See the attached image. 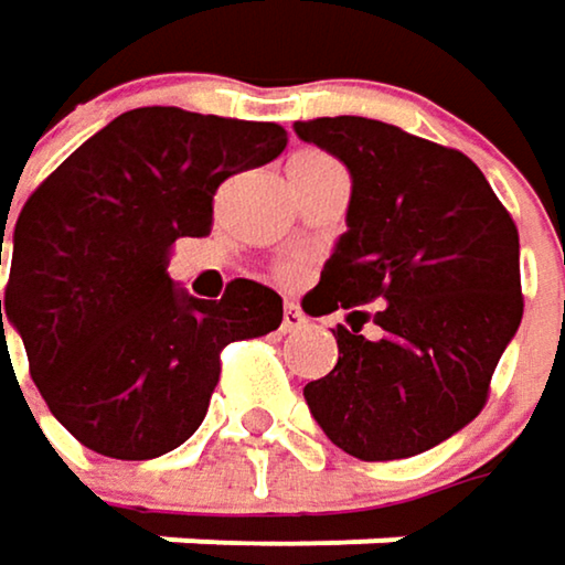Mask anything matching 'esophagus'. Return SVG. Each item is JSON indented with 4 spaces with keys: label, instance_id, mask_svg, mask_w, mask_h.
Instances as JSON below:
<instances>
[{
    "label": "esophagus",
    "instance_id": "esophagus-1",
    "mask_svg": "<svg viewBox=\"0 0 565 565\" xmlns=\"http://www.w3.org/2000/svg\"><path fill=\"white\" fill-rule=\"evenodd\" d=\"M309 326V319L299 312V306L296 302H286L282 306V332H299V329H306Z\"/></svg>",
    "mask_w": 565,
    "mask_h": 565
}]
</instances>
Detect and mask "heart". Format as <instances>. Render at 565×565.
<instances>
[{"mask_svg":"<svg viewBox=\"0 0 565 565\" xmlns=\"http://www.w3.org/2000/svg\"><path fill=\"white\" fill-rule=\"evenodd\" d=\"M282 273H286V276H289V273H292V266H286V269H282Z\"/></svg>","mask_w":565,"mask_h":565,"instance_id":"obj_1","label":"heart"}]
</instances>
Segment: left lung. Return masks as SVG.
I'll return each instance as SVG.
<instances>
[{
  "label": "left lung",
  "instance_id": "left-lung-1",
  "mask_svg": "<svg viewBox=\"0 0 565 565\" xmlns=\"http://www.w3.org/2000/svg\"><path fill=\"white\" fill-rule=\"evenodd\" d=\"M345 163V233L306 292L309 316L352 309L335 369L302 388L326 437L362 460L430 450L473 422L520 329V236L480 167L460 150L372 118L296 121ZM382 301L375 340L354 309Z\"/></svg>",
  "mask_w": 565,
  "mask_h": 565
}]
</instances>
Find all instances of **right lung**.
<instances>
[{"instance_id":"add662e5","label":"right lung","mask_w":565,"mask_h":565,"mask_svg":"<svg viewBox=\"0 0 565 565\" xmlns=\"http://www.w3.org/2000/svg\"><path fill=\"white\" fill-rule=\"evenodd\" d=\"M269 121L135 108L82 143L22 206L0 299L52 415L85 447L150 460L203 422L220 349L282 322V299L233 279L193 299L167 273L180 236H206L216 186L286 150ZM0 233V256H2Z\"/></svg>"}]
</instances>
